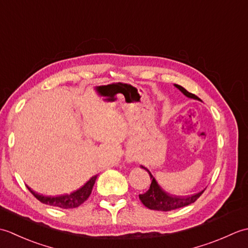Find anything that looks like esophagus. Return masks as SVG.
<instances>
[{"label": "esophagus", "mask_w": 248, "mask_h": 248, "mask_svg": "<svg viewBox=\"0 0 248 248\" xmlns=\"http://www.w3.org/2000/svg\"><path fill=\"white\" fill-rule=\"evenodd\" d=\"M133 160V157H131V156H128V161L129 162H131V161H132Z\"/></svg>", "instance_id": "34e87169"}]
</instances>
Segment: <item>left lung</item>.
I'll use <instances>...</instances> for the list:
<instances>
[{
    "instance_id": "1",
    "label": "left lung",
    "mask_w": 248,
    "mask_h": 248,
    "mask_svg": "<svg viewBox=\"0 0 248 248\" xmlns=\"http://www.w3.org/2000/svg\"><path fill=\"white\" fill-rule=\"evenodd\" d=\"M175 86L180 91L184 96H186L187 98H192L195 100H200L197 96H195L194 93H188L186 88H183L180 85H177L175 84ZM141 168H144L147 171H148L150 179H151V184L148 191L144 194L140 195V202H143L145 207H147L150 210H156V211H171V210H175L178 208H182L186 207V205L191 204L193 202H196V200L200 197V195L203 193V191L199 192L197 194H194L192 196H186V197H182V196H175V195H171L170 193L165 192L159 184H157L156 180L155 177L151 175V172L147 170L146 167L141 166Z\"/></svg>"
}]
</instances>
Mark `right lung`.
<instances>
[{
  "label": "right lung",
  "mask_w": 248,
  "mask_h": 248,
  "mask_svg": "<svg viewBox=\"0 0 248 248\" xmlns=\"http://www.w3.org/2000/svg\"><path fill=\"white\" fill-rule=\"evenodd\" d=\"M96 179H97V176H93V178L89 179V180L84 184L82 187L77 189L76 192H73L71 194L62 195V196H56V197L44 196V195H40L38 193L34 192L33 189L29 186L28 188L40 202L49 204V205H53V207H59L62 209H73V208L78 207V205H81L89 197V195H91L92 189L93 187V184L96 182Z\"/></svg>",
  "instance_id": "add662e5"
}]
</instances>
